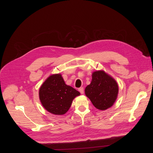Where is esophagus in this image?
<instances>
[{
    "label": "esophagus",
    "instance_id": "obj_1",
    "mask_svg": "<svg viewBox=\"0 0 153 153\" xmlns=\"http://www.w3.org/2000/svg\"><path fill=\"white\" fill-rule=\"evenodd\" d=\"M79 91L80 93V94H83L84 93V89L83 87H80V88H79Z\"/></svg>",
    "mask_w": 153,
    "mask_h": 153
}]
</instances>
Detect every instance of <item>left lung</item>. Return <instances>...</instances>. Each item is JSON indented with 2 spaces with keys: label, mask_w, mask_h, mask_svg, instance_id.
<instances>
[{
  "label": "left lung",
  "mask_w": 153,
  "mask_h": 153,
  "mask_svg": "<svg viewBox=\"0 0 153 153\" xmlns=\"http://www.w3.org/2000/svg\"><path fill=\"white\" fill-rule=\"evenodd\" d=\"M85 92L96 108L105 110L115 102L119 87L111 76L103 71H97L93 73L91 82L86 87Z\"/></svg>",
  "instance_id": "8db88e82"
}]
</instances>
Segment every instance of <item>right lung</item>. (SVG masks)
Segmentation results:
<instances>
[{
  "label": "right lung",
  "mask_w": 153,
  "mask_h": 153,
  "mask_svg": "<svg viewBox=\"0 0 153 153\" xmlns=\"http://www.w3.org/2000/svg\"><path fill=\"white\" fill-rule=\"evenodd\" d=\"M80 93L65 84L61 74L50 76L40 86L39 98L46 110L56 115H62L70 109L73 100Z\"/></svg>",
  "instance_id": "right-lung-1"
}]
</instances>
